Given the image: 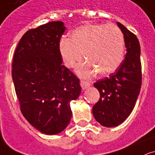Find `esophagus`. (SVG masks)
<instances>
[{"label":"esophagus","instance_id":"1","mask_svg":"<svg viewBox=\"0 0 155 155\" xmlns=\"http://www.w3.org/2000/svg\"><path fill=\"white\" fill-rule=\"evenodd\" d=\"M80 84H81V89H82V90H86V88H88L89 86H91V83H90V82H88V81H84V80H81Z\"/></svg>","mask_w":155,"mask_h":155}]
</instances>
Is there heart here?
Wrapping results in <instances>:
<instances>
[{
	"label": "heart",
	"instance_id": "1",
	"mask_svg": "<svg viewBox=\"0 0 155 155\" xmlns=\"http://www.w3.org/2000/svg\"><path fill=\"white\" fill-rule=\"evenodd\" d=\"M60 54L63 64L73 67L86 60L78 68V73L89 77L98 72L101 76L112 74L124 58L123 33L114 24H86L75 29L69 39L60 42Z\"/></svg>",
	"mask_w": 155,
	"mask_h": 155
}]
</instances>
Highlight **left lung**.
Listing matches in <instances>:
<instances>
[{
	"label": "left lung",
	"instance_id": "1",
	"mask_svg": "<svg viewBox=\"0 0 155 155\" xmlns=\"http://www.w3.org/2000/svg\"><path fill=\"white\" fill-rule=\"evenodd\" d=\"M127 48L125 58L115 73L94 83L100 94L92 109L93 115L103 126H117L133 111L141 86V48L137 36L120 22Z\"/></svg>",
	"mask_w": 155,
	"mask_h": 155
}]
</instances>
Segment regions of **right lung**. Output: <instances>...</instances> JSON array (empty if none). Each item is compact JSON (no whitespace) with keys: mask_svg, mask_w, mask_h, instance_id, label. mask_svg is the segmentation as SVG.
Instances as JSON below:
<instances>
[{"mask_svg":"<svg viewBox=\"0 0 155 155\" xmlns=\"http://www.w3.org/2000/svg\"><path fill=\"white\" fill-rule=\"evenodd\" d=\"M65 27L49 21L23 35L15 50L12 78L20 110L32 126L57 134L70 122V102L81 93L79 79L62 64L60 40Z\"/></svg>","mask_w":155,"mask_h":155,"instance_id":"right-lung-1","label":"right lung"}]
</instances>
